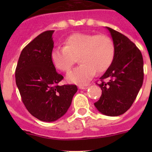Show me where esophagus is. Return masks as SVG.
<instances>
[{"mask_svg": "<svg viewBox=\"0 0 152 152\" xmlns=\"http://www.w3.org/2000/svg\"><path fill=\"white\" fill-rule=\"evenodd\" d=\"M88 88V87L87 86H79V89H80V90H87V89Z\"/></svg>", "mask_w": 152, "mask_h": 152, "instance_id": "1", "label": "esophagus"}]
</instances>
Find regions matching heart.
Listing matches in <instances>:
<instances>
[{
    "label": "heart",
    "mask_w": 152,
    "mask_h": 152,
    "mask_svg": "<svg viewBox=\"0 0 152 152\" xmlns=\"http://www.w3.org/2000/svg\"><path fill=\"white\" fill-rule=\"evenodd\" d=\"M65 47H55L50 53L52 63L58 70L68 72L79 56L81 65L67 75L70 83L86 85L96 72L103 73L113 61L115 47L106 35L75 33L64 41Z\"/></svg>",
    "instance_id": "obj_1"
}]
</instances>
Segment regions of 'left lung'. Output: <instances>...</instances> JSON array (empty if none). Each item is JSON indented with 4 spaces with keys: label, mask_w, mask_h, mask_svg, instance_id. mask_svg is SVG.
<instances>
[{
    "label": "left lung",
    "mask_w": 152,
    "mask_h": 152,
    "mask_svg": "<svg viewBox=\"0 0 152 152\" xmlns=\"http://www.w3.org/2000/svg\"><path fill=\"white\" fill-rule=\"evenodd\" d=\"M113 39L115 54L111 65L98 85L102 94L95 107L107 116L124 114L132 105L143 82V59L140 50L128 37L106 27ZM108 80L107 83L103 81Z\"/></svg>",
    "instance_id": "8db88e82"
}]
</instances>
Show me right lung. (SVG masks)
I'll return each instance as SVG.
<instances>
[{"label":"right lung","mask_w":152,"mask_h":152,"mask_svg":"<svg viewBox=\"0 0 152 152\" xmlns=\"http://www.w3.org/2000/svg\"><path fill=\"white\" fill-rule=\"evenodd\" d=\"M53 32H42L29 42L23 49L15 70L24 105L34 117L45 122L62 117L78 90L76 85H58L63 76L56 71L50 59Z\"/></svg>","instance_id":"obj_1"}]
</instances>
